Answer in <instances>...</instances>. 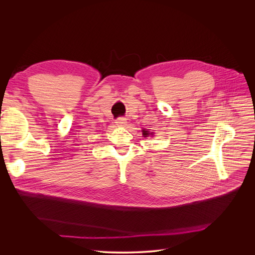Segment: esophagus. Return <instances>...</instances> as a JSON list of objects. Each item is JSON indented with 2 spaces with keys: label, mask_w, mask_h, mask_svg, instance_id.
Returning a JSON list of instances; mask_svg holds the SVG:
<instances>
[{
  "label": "esophagus",
  "mask_w": 255,
  "mask_h": 255,
  "mask_svg": "<svg viewBox=\"0 0 255 255\" xmlns=\"http://www.w3.org/2000/svg\"><path fill=\"white\" fill-rule=\"evenodd\" d=\"M116 125H118L119 127H124V126H126V124H127V121H126V119L125 118H123V117H120V118H118L117 120H116Z\"/></svg>",
  "instance_id": "obj_1"
}]
</instances>
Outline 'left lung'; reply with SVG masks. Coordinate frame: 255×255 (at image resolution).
<instances>
[{"label": "left lung", "instance_id": "obj_1", "mask_svg": "<svg viewBox=\"0 0 255 255\" xmlns=\"http://www.w3.org/2000/svg\"><path fill=\"white\" fill-rule=\"evenodd\" d=\"M142 134H143V136H144V137H148L149 135H152L153 133H150L149 131H147V130L143 129V130H142Z\"/></svg>", "mask_w": 255, "mask_h": 255}]
</instances>
